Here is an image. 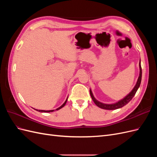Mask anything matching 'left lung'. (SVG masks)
I'll return each instance as SVG.
<instances>
[{
  "label": "left lung",
  "instance_id": "1",
  "mask_svg": "<svg viewBox=\"0 0 157 157\" xmlns=\"http://www.w3.org/2000/svg\"><path fill=\"white\" fill-rule=\"evenodd\" d=\"M140 75L138 79H137V81L136 82V86H134V88H133V90L132 91L128 94L126 97H124L121 100L118 101V102L115 103H112V104H106V103H101L100 101H98L97 99L94 98V96H93V94L92 92V90H90V96H91V98L92 99V100L94 101V102L95 103L96 105L99 107V108H101L103 109H107V110H115V109H117L122 107L123 106L126 105V104L129 102L131 99L134 98V96H135V94L137 92V89L139 88L140 84H141V76H142V71H141V62L140 61Z\"/></svg>",
  "mask_w": 157,
  "mask_h": 157
}]
</instances>
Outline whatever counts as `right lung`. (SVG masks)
Masks as SVG:
<instances>
[{"instance_id":"obj_1","label":"right lung","mask_w":157,"mask_h":157,"mask_svg":"<svg viewBox=\"0 0 157 157\" xmlns=\"http://www.w3.org/2000/svg\"><path fill=\"white\" fill-rule=\"evenodd\" d=\"M67 99H66L65 100V101L64 102V103L61 106H60L59 107H58V109H56V111H58V110H59V109H61L62 107H63L64 106H65V105L66 104V103H67ZM36 111H39V112H42V113H50V112H53V111H54V110H49V111H45V110H38V109H35Z\"/></svg>"}]
</instances>
